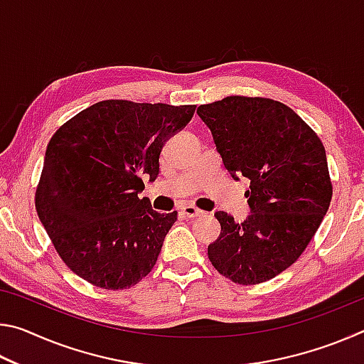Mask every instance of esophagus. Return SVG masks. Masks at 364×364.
I'll list each match as a JSON object with an SVG mask.
<instances>
[{
    "mask_svg": "<svg viewBox=\"0 0 364 364\" xmlns=\"http://www.w3.org/2000/svg\"><path fill=\"white\" fill-rule=\"evenodd\" d=\"M181 213L186 218H196V217H202V215H204V212L199 210V208H196L194 205H184L181 208Z\"/></svg>",
    "mask_w": 364,
    "mask_h": 364,
    "instance_id": "esophagus-1",
    "label": "esophagus"
}]
</instances>
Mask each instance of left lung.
<instances>
[{
    "mask_svg": "<svg viewBox=\"0 0 364 364\" xmlns=\"http://www.w3.org/2000/svg\"><path fill=\"white\" fill-rule=\"evenodd\" d=\"M197 114L230 175L250 180V215L236 223L226 212L215 213L221 232L208 258L232 282L260 284L297 260L328 212L324 146L291 107L267 97L228 96Z\"/></svg>",
    "mask_w": 364,
    "mask_h": 364,
    "instance_id": "1",
    "label": "left lung"
}]
</instances>
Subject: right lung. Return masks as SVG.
<instances>
[{
  "label": "right lung",
  "mask_w": 364,
  "mask_h": 364,
  "mask_svg": "<svg viewBox=\"0 0 364 364\" xmlns=\"http://www.w3.org/2000/svg\"><path fill=\"white\" fill-rule=\"evenodd\" d=\"M194 110L107 100L53 134L35 207L54 249L80 278L117 291L151 273L178 213L152 210L138 194L143 178L156 180L164 144Z\"/></svg>",
  "instance_id": "add662e5"
}]
</instances>
